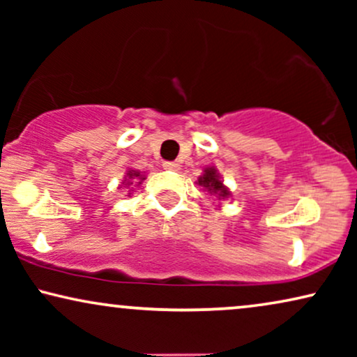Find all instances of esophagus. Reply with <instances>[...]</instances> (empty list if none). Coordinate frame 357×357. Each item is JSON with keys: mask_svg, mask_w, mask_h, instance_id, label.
<instances>
[{"mask_svg": "<svg viewBox=\"0 0 357 357\" xmlns=\"http://www.w3.org/2000/svg\"><path fill=\"white\" fill-rule=\"evenodd\" d=\"M164 169L165 170H178L180 169V165L177 164V162H164Z\"/></svg>", "mask_w": 357, "mask_h": 357, "instance_id": "1", "label": "esophagus"}]
</instances>
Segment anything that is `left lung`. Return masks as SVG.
<instances>
[{
    "instance_id": "left-lung-1",
    "label": "left lung",
    "mask_w": 357,
    "mask_h": 357,
    "mask_svg": "<svg viewBox=\"0 0 357 357\" xmlns=\"http://www.w3.org/2000/svg\"><path fill=\"white\" fill-rule=\"evenodd\" d=\"M198 183L206 188L211 195H216L219 199L227 198L229 195H231L229 193V190L222 185L221 178H219V175L216 174V169L214 167H208L204 170V174L198 178Z\"/></svg>"
}]
</instances>
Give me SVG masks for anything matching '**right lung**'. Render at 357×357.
I'll return each mask as SVG.
<instances>
[{"label":"right lung","instance_id":"1","mask_svg":"<svg viewBox=\"0 0 357 357\" xmlns=\"http://www.w3.org/2000/svg\"><path fill=\"white\" fill-rule=\"evenodd\" d=\"M144 180L143 177H141V174L139 172H136V170H130L128 174H126V177H125V180H126V185H131L133 182H131V180ZM138 183H141V182H138Z\"/></svg>","mask_w":357,"mask_h":357}]
</instances>
